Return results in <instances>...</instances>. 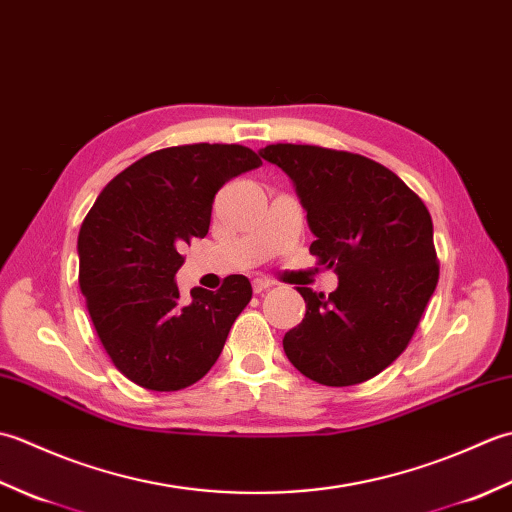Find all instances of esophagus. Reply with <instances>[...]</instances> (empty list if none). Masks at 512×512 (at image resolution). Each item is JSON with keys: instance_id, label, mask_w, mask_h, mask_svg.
I'll return each mask as SVG.
<instances>
[{"instance_id": "34e87169", "label": "esophagus", "mask_w": 512, "mask_h": 512, "mask_svg": "<svg viewBox=\"0 0 512 512\" xmlns=\"http://www.w3.org/2000/svg\"><path fill=\"white\" fill-rule=\"evenodd\" d=\"M273 284H275L273 279H268V277H257V279L253 281V290H255V295H262L264 290L273 288Z\"/></svg>"}]
</instances>
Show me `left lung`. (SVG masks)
<instances>
[{
  "instance_id": "left-lung-1",
  "label": "left lung",
  "mask_w": 512,
  "mask_h": 512,
  "mask_svg": "<svg viewBox=\"0 0 512 512\" xmlns=\"http://www.w3.org/2000/svg\"><path fill=\"white\" fill-rule=\"evenodd\" d=\"M264 160L295 182L314 233L310 253L334 268L339 288H297L306 317L284 350L319 385L350 387L405 352L438 286L440 264L427 206L394 171L350 151L277 143Z\"/></svg>"
}]
</instances>
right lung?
<instances>
[{
    "instance_id": "add662e5",
    "label": "right lung",
    "mask_w": 512,
    "mask_h": 512,
    "mask_svg": "<svg viewBox=\"0 0 512 512\" xmlns=\"http://www.w3.org/2000/svg\"><path fill=\"white\" fill-rule=\"evenodd\" d=\"M262 165L242 145H180L136 160L107 184L79 231V286L118 372L178 391L209 372L253 288L244 275L180 301V250L204 237L215 193Z\"/></svg>"
}]
</instances>
